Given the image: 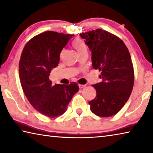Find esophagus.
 <instances>
[{"mask_svg": "<svg viewBox=\"0 0 153 153\" xmlns=\"http://www.w3.org/2000/svg\"><path fill=\"white\" fill-rule=\"evenodd\" d=\"M79 88H84L85 86H86V85H83V84H79Z\"/></svg>", "mask_w": 153, "mask_h": 153, "instance_id": "obj_1", "label": "esophagus"}]
</instances>
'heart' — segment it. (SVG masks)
<instances>
[{
  "label": "heart",
  "instance_id": "heart-1",
  "mask_svg": "<svg viewBox=\"0 0 153 153\" xmlns=\"http://www.w3.org/2000/svg\"><path fill=\"white\" fill-rule=\"evenodd\" d=\"M72 45H73L74 48L76 49V50L78 52L79 55L81 54L83 52L87 51V46L84 41L81 40H74L73 43H72Z\"/></svg>",
  "mask_w": 153,
  "mask_h": 153
}]
</instances>
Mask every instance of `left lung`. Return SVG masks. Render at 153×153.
<instances>
[{
    "label": "left lung",
    "instance_id": "8db88e82",
    "mask_svg": "<svg viewBox=\"0 0 153 153\" xmlns=\"http://www.w3.org/2000/svg\"><path fill=\"white\" fill-rule=\"evenodd\" d=\"M92 52V67L101 73L102 81L92 85L97 96L90 101V110L100 117L120 111L132 91L134 71L130 54L117 36L102 29L80 33Z\"/></svg>",
    "mask_w": 153,
    "mask_h": 153
}]
</instances>
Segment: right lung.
<instances>
[{
	"instance_id": "1",
	"label": "right lung",
	"mask_w": 153,
	"mask_h": 153,
	"mask_svg": "<svg viewBox=\"0 0 153 153\" xmlns=\"http://www.w3.org/2000/svg\"><path fill=\"white\" fill-rule=\"evenodd\" d=\"M73 34L47 31L35 36L23 49L19 64L23 91L32 107L54 118L65 112L73 96L78 92L76 82L52 85L51 71L58 66L61 51Z\"/></svg>"
}]
</instances>
